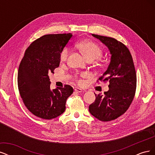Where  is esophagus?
Masks as SVG:
<instances>
[{
    "instance_id": "obj_1",
    "label": "esophagus",
    "mask_w": 155,
    "mask_h": 155,
    "mask_svg": "<svg viewBox=\"0 0 155 155\" xmlns=\"http://www.w3.org/2000/svg\"><path fill=\"white\" fill-rule=\"evenodd\" d=\"M74 91H76V92H82L83 91L81 88H76L74 89Z\"/></svg>"
}]
</instances>
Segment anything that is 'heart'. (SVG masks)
Segmentation results:
<instances>
[{"mask_svg": "<svg viewBox=\"0 0 155 155\" xmlns=\"http://www.w3.org/2000/svg\"><path fill=\"white\" fill-rule=\"evenodd\" d=\"M76 46L88 61L94 60L100 57L102 54V49L100 46L91 41L84 40L79 41L76 43ZM69 53L70 48L68 46L64 47L60 53L59 58L61 61H65L68 57Z\"/></svg>", "mask_w": 155, "mask_h": 155, "instance_id": "b5f03b06", "label": "heart"}]
</instances>
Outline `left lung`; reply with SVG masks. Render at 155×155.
<instances>
[{
    "instance_id": "left-lung-1",
    "label": "left lung",
    "mask_w": 155,
    "mask_h": 155,
    "mask_svg": "<svg viewBox=\"0 0 155 155\" xmlns=\"http://www.w3.org/2000/svg\"><path fill=\"white\" fill-rule=\"evenodd\" d=\"M109 50L110 63L99 80L109 81V91L96 94L89 105L90 113L103 121L113 120L122 115L132 103L137 88V75L129 49L112 37L92 34Z\"/></svg>"
}]
</instances>
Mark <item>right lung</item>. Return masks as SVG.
I'll return each instance as SVG.
<instances>
[{"mask_svg":"<svg viewBox=\"0 0 155 155\" xmlns=\"http://www.w3.org/2000/svg\"><path fill=\"white\" fill-rule=\"evenodd\" d=\"M72 34H50L37 39L25 51L18 70V88L23 102L33 114L50 120L62 114L67 98L73 93L70 85L50 88V72L59 66V55Z\"/></svg>","mask_w":155,"mask_h":155,"instance_id":"1","label":"right lung"}]
</instances>
